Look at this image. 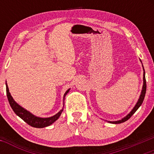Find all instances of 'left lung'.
Here are the masks:
<instances>
[{"label":"left lung","mask_w":154,"mask_h":154,"mask_svg":"<svg viewBox=\"0 0 154 154\" xmlns=\"http://www.w3.org/2000/svg\"><path fill=\"white\" fill-rule=\"evenodd\" d=\"M143 79H144V85H143L142 93H141L140 97V99H139L137 103L135 106L134 107V109L131 111V112H130L129 114L127 116H125V118H124V119H123L122 120H120V121H113V122L112 121H109V123H114V124H119V123H123V122L128 121V120L131 117L134 113H135V111L139 109V107H140L141 105H142L143 101H144L145 94H146V79H145V72H144V77H143Z\"/></svg>","instance_id":"1"}]
</instances>
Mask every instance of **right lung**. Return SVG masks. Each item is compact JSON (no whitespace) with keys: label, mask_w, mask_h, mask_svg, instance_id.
<instances>
[{"label":"right lung","mask_w":154,"mask_h":154,"mask_svg":"<svg viewBox=\"0 0 154 154\" xmlns=\"http://www.w3.org/2000/svg\"><path fill=\"white\" fill-rule=\"evenodd\" d=\"M69 89L66 92V93L64 94V97L66 94L68 93L69 91ZM6 93H7V97L9 104L12 109V110L14 111V112L19 117H20L23 121L28 124V125L32 126L33 128H42L49 126L54 123V121H56L57 120L59 119V117L60 116L61 113H62V110H61L60 112L57 113L56 115L50 117V118H46V119H43V118H39L36 117L35 116L29 112V111H26V109H23L22 106H20V105L17 104L14 102L13 98L12 97V96L10 95V93L9 92V89H8V85L6 83Z\"/></svg>","instance_id":"add662e5"}]
</instances>
